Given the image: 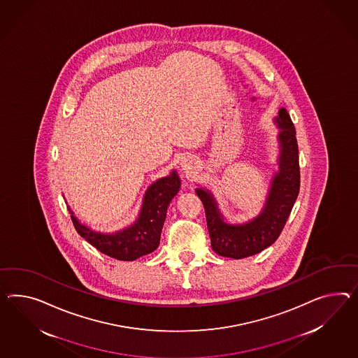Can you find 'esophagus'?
Wrapping results in <instances>:
<instances>
[{"mask_svg":"<svg viewBox=\"0 0 358 358\" xmlns=\"http://www.w3.org/2000/svg\"><path fill=\"white\" fill-rule=\"evenodd\" d=\"M184 170H185V169H184Z\"/></svg>","mask_w":358,"mask_h":358,"instance_id":"esophagus-1","label":"esophagus"}]
</instances>
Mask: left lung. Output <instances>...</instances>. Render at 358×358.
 Masks as SVG:
<instances>
[{
  "label": "left lung",
  "mask_w": 358,
  "mask_h": 358,
  "mask_svg": "<svg viewBox=\"0 0 358 358\" xmlns=\"http://www.w3.org/2000/svg\"><path fill=\"white\" fill-rule=\"evenodd\" d=\"M274 122L279 129L278 171L271 179L265 205L257 217L243 223H229L213 193L206 188H196L205 208L211 248L220 256L240 259L274 244L299 196L300 166L296 129L285 108L279 109Z\"/></svg>",
  "instance_id": "1"
}]
</instances>
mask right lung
I'll return each mask as SVG.
<instances>
[{
	"mask_svg": "<svg viewBox=\"0 0 358 358\" xmlns=\"http://www.w3.org/2000/svg\"><path fill=\"white\" fill-rule=\"evenodd\" d=\"M179 189L180 178L173 170L171 174L148 187L136 220L123 229L109 234L87 227L73 215L70 208L69 210L78 234L91 245L115 259L135 261L155 252L159 245L167 208Z\"/></svg>",
	"mask_w": 358,
	"mask_h": 358,
	"instance_id": "add662e5",
	"label": "right lung"
}]
</instances>
